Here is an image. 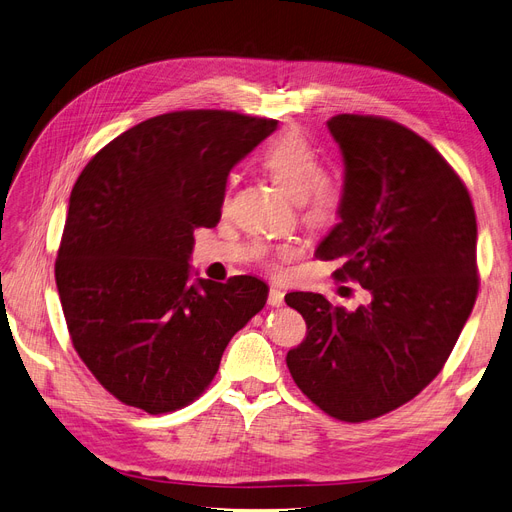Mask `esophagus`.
I'll return each mask as SVG.
<instances>
[{
    "label": "esophagus",
    "instance_id": "obj_1",
    "mask_svg": "<svg viewBox=\"0 0 512 512\" xmlns=\"http://www.w3.org/2000/svg\"><path fill=\"white\" fill-rule=\"evenodd\" d=\"M268 303H270L272 307H280V305H284V293H282V291H278V288H272L270 295H268Z\"/></svg>",
    "mask_w": 512,
    "mask_h": 512
}]
</instances>
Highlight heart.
<instances>
[{"label": "heart", "mask_w": 512, "mask_h": 512, "mask_svg": "<svg viewBox=\"0 0 512 512\" xmlns=\"http://www.w3.org/2000/svg\"><path fill=\"white\" fill-rule=\"evenodd\" d=\"M261 165L274 182L305 205V219L314 228H328L339 219L343 207V188L337 180L322 173V159L299 131H282L261 152ZM297 249L282 244L276 249L278 259H291ZM276 270V263H270Z\"/></svg>", "instance_id": "b5f03b06"}]
</instances>
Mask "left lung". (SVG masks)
Listing matches in <instances>:
<instances>
[{
    "mask_svg": "<svg viewBox=\"0 0 512 512\" xmlns=\"http://www.w3.org/2000/svg\"><path fill=\"white\" fill-rule=\"evenodd\" d=\"M326 125L343 154V207L316 257L345 259L335 276L370 301L347 311L288 295L307 337L286 366L328 416L364 422L410 402L450 358L477 299V221L456 171L412 129L368 115Z\"/></svg>",
    "mask_w": 512,
    "mask_h": 512,
    "instance_id": "8db88e82",
    "label": "left lung"
}]
</instances>
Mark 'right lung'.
Returning a JSON list of instances; mask_svg holds the SVG:
<instances>
[{
  "mask_svg": "<svg viewBox=\"0 0 512 512\" xmlns=\"http://www.w3.org/2000/svg\"><path fill=\"white\" fill-rule=\"evenodd\" d=\"M278 127L230 110H177L108 142L71 192L56 286L73 347L119 402L188 406L268 284L192 278L196 228L221 217L232 167Z\"/></svg>",
  "mask_w": 512,
  "mask_h": 512,
  "instance_id": "right-lung-1",
  "label": "right lung"
}]
</instances>
